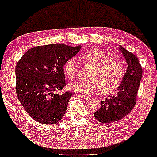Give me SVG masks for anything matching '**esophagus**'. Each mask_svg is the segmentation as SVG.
<instances>
[{
    "label": "esophagus",
    "mask_w": 157,
    "mask_h": 157,
    "mask_svg": "<svg viewBox=\"0 0 157 157\" xmlns=\"http://www.w3.org/2000/svg\"><path fill=\"white\" fill-rule=\"evenodd\" d=\"M79 97H81V98H83L84 99H89L91 98L89 96H86V95H83V94H79Z\"/></svg>",
    "instance_id": "34e87169"
}]
</instances>
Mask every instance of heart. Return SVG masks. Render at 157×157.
Masks as SVG:
<instances>
[{
    "label": "heart",
    "mask_w": 157,
    "mask_h": 157,
    "mask_svg": "<svg viewBox=\"0 0 157 157\" xmlns=\"http://www.w3.org/2000/svg\"><path fill=\"white\" fill-rule=\"evenodd\" d=\"M83 64L91 66L86 81L71 84L73 90L83 93L99 91L101 94H108L115 91L121 84L125 76V67L120 61L112 58L100 50L94 49L81 55ZM78 64L76 59L69 58L63 66V71L70 79L78 76Z\"/></svg>",
    "instance_id": "b5f03b06"
}]
</instances>
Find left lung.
Instances as JSON below:
<instances>
[{
	"label": "left lung",
	"instance_id": "8db88e82",
	"mask_svg": "<svg viewBox=\"0 0 157 157\" xmlns=\"http://www.w3.org/2000/svg\"><path fill=\"white\" fill-rule=\"evenodd\" d=\"M120 50L128 63V68L117 94L101 101V107L94 114L100 123H110L119 121L131 113L136 102L143 70L136 56L122 46Z\"/></svg>",
	"mask_w": 157,
	"mask_h": 157
}]
</instances>
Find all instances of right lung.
Masks as SVG:
<instances>
[{
	"instance_id": "right-lung-1",
	"label": "right lung",
	"mask_w": 157,
	"mask_h": 157,
	"mask_svg": "<svg viewBox=\"0 0 157 157\" xmlns=\"http://www.w3.org/2000/svg\"><path fill=\"white\" fill-rule=\"evenodd\" d=\"M81 45L63 44L34 47L24 53L16 66V91L26 113L44 125L60 121L66 113L69 99L74 94L54 91L66 86L65 63L78 53Z\"/></svg>"
}]
</instances>
